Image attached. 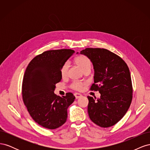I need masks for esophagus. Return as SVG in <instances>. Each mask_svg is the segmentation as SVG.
I'll return each mask as SVG.
<instances>
[{
    "label": "esophagus",
    "mask_w": 150,
    "mask_h": 150,
    "mask_svg": "<svg viewBox=\"0 0 150 150\" xmlns=\"http://www.w3.org/2000/svg\"><path fill=\"white\" fill-rule=\"evenodd\" d=\"M74 96L76 98V99H78L81 97H82V94H81L80 93H74Z\"/></svg>",
    "instance_id": "1"
}]
</instances>
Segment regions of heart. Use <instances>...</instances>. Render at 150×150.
<instances>
[{
	"mask_svg": "<svg viewBox=\"0 0 150 150\" xmlns=\"http://www.w3.org/2000/svg\"><path fill=\"white\" fill-rule=\"evenodd\" d=\"M75 62L77 64L81 69L84 72L87 70L90 69L91 67V63L89 59L85 56H79L75 58ZM69 68V62H66L61 67V74L62 78H65L68 74V71ZM86 85L85 83L83 82H74L71 84V88L76 90H81L84 86Z\"/></svg>",
	"mask_w": 150,
	"mask_h": 150,
	"instance_id": "b5f03b06",
	"label": "heart"
}]
</instances>
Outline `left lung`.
Listing matches in <instances>:
<instances>
[{
    "mask_svg": "<svg viewBox=\"0 0 150 150\" xmlns=\"http://www.w3.org/2000/svg\"><path fill=\"white\" fill-rule=\"evenodd\" d=\"M80 54L87 56L94 67V83L90 89L101 94L96 100L88 96L90 119L103 128L115 125L125 115L132 101L129 68L120 56L106 49L86 48Z\"/></svg>",
    "mask_w": 150,
    "mask_h": 150,
    "instance_id": "obj_1",
    "label": "left lung"
}]
</instances>
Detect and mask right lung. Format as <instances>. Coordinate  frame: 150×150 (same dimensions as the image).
I'll return each mask as SVG.
<instances>
[{"label": "right lung", "instance_id": "obj_1", "mask_svg": "<svg viewBox=\"0 0 150 150\" xmlns=\"http://www.w3.org/2000/svg\"><path fill=\"white\" fill-rule=\"evenodd\" d=\"M74 52L66 49L45 51L35 56L26 68L22 99L30 116L44 128L56 129L67 120V108L75 96L67 93L61 97L54 91L62 79V66Z\"/></svg>", "mask_w": 150, "mask_h": 150}]
</instances>
